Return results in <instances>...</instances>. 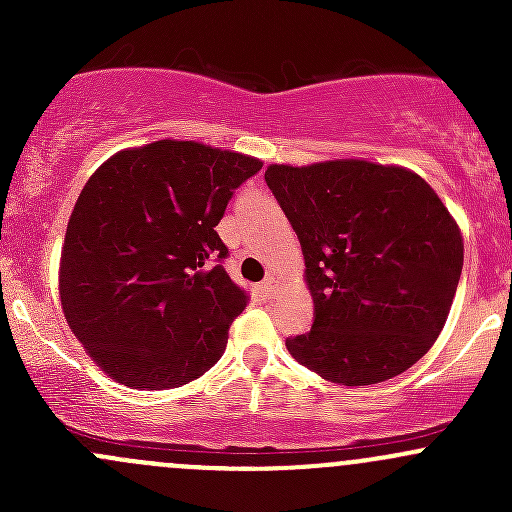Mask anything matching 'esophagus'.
Instances as JSON below:
<instances>
[{"instance_id": "esophagus-1", "label": "esophagus", "mask_w": 512, "mask_h": 512, "mask_svg": "<svg viewBox=\"0 0 512 512\" xmlns=\"http://www.w3.org/2000/svg\"><path fill=\"white\" fill-rule=\"evenodd\" d=\"M260 289H262V294H265L267 299H275L277 297V285H275V280H265L260 285Z\"/></svg>"}]
</instances>
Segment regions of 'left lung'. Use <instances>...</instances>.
Returning <instances> with one entry per match:
<instances>
[{"mask_svg":"<svg viewBox=\"0 0 512 512\" xmlns=\"http://www.w3.org/2000/svg\"><path fill=\"white\" fill-rule=\"evenodd\" d=\"M304 252L314 302L287 352L332 384L369 386L416 364L441 334L463 270V235L404 165L337 158L267 165Z\"/></svg>","mask_w":512,"mask_h":512,"instance_id":"left-lung-1","label":"left lung"}]
</instances>
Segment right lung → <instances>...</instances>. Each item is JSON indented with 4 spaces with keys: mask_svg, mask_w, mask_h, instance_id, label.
<instances>
[{
    "mask_svg": "<svg viewBox=\"0 0 512 512\" xmlns=\"http://www.w3.org/2000/svg\"><path fill=\"white\" fill-rule=\"evenodd\" d=\"M260 158L163 141L113 153L86 180L59 260L69 329L98 369L141 391L178 389L225 352L247 292L215 225Z\"/></svg>",
    "mask_w": 512,
    "mask_h": 512,
    "instance_id": "1",
    "label": "right lung"
}]
</instances>
